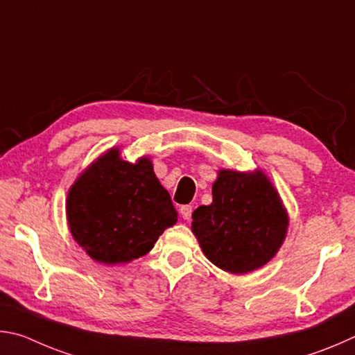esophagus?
Wrapping results in <instances>:
<instances>
[{
    "instance_id": "esophagus-1",
    "label": "esophagus",
    "mask_w": 355,
    "mask_h": 355,
    "mask_svg": "<svg viewBox=\"0 0 355 355\" xmlns=\"http://www.w3.org/2000/svg\"><path fill=\"white\" fill-rule=\"evenodd\" d=\"M179 212H181L184 220H190L191 218V212H193V207L189 206V204H187V206H182L181 209H179Z\"/></svg>"
}]
</instances>
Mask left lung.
<instances>
[{"label": "left lung", "mask_w": 355, "mask_h": 355, "mask_svg": "<svg viewBox=\"0 0 355 355\" xmlns=\"http://www.w3.org/2000/svg\"><path fill=\"white\" fill-rule=\"evenodd\" d=\"M212 195L210 206L191 215V231L206 257L232 275L270 262L285 239L288 218L265 174L221 170Z\"/></svg>", "instance_id": "obj_1"}]
</instances>
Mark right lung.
Listing matches in <instances>:
<instances>
[{"instance_id": "obj_1", "label": "right lung", "mask_w": 355, "mask_h": 355, "mask_svg": "<svg viewBox=\"0 0 355 355\" xmlns=\"http://www.w3.org/2000/svg\"><path fill=\"white\" fill-rule=\"evenodd\" d=\"M73 239L99 263L116 265L151 250L178 214L148 159L129 164L112 149L80 174L68 191Z\"/></svg>"}]
</instances>
